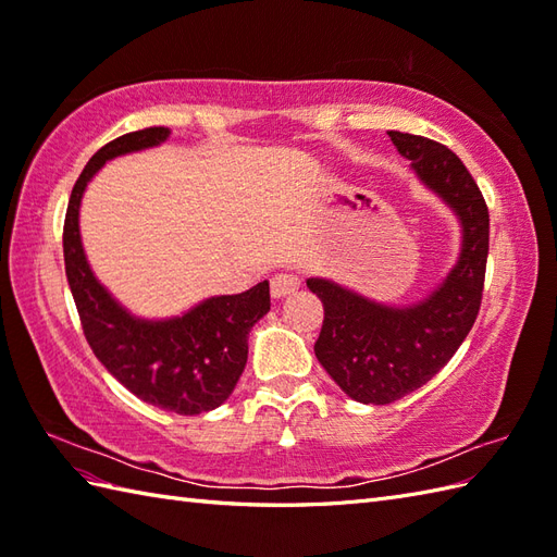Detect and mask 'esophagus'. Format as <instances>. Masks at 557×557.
<instances>
[{
	"mask_svg": "<svg viewBox=\"0 0 557 557\" xmlns=\"http://www.w3.org/2000/svg\"><path fill=\"white\" fill-rule=\"evenodd\" d=\"M299 287H301V277L289 275V273H280L270 280V294H273L275 299H284V296L294 294Z\"/></svg>",
	"mask_w": 557,
	"mask_h": 557,
	"instance_id": "esophagus-1",
	"label": "esophagus"
}]
</instances>
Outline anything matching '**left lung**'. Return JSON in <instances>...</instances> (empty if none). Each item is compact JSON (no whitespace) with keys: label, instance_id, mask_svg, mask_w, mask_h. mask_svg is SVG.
Returning <instances> with one entry per match:
<instances>
[{"label":"left lung","instance_id":"obj_1","mask_svg":"<svg viewBox=\"0 0 557 557\" xmlns=\"http://www.w3.org/2000/svg\"><path fill=\"white\" fill-rule=\"evenodd\" d=\"M412 171L450 203L462 223V253L446 282L412 308H389L327 280H308L325 308L315 356L330 377L358 404L386 406L430 382L468 337L480 315L488 209L465 163L448 147L389 131Z\"/></svg>","mask_w":557,"mask_h":557}]
</instances>
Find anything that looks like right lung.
<instances>
[{"instance_id": "obj_1", "label": "right lung", "mask_w": 557, "mask_h": 557, "mask_svg": "<svg viewBox=\"0 0 557 557\" xmlns=\"http://www.w3.org/2000/svg\"><path fill=\"white\" fill-rule=\"evenodd\" d=\"M171 131L145 127L103 145L71 191L63 220V261L85 339L115 380L137 398L177 416L218 408L235 389L249 356V332L270 310V284L203 301L187 315L145 322L115 304L83 253L77 209L99 168L113 157L159 145Z\"/></svg>"}]
</instances>
